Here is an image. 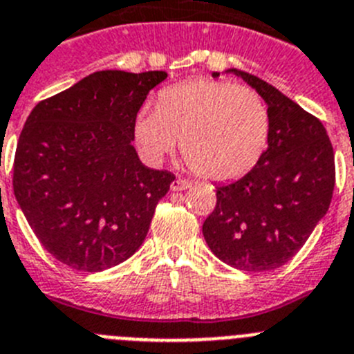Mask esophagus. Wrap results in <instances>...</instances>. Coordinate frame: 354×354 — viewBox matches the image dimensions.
Masks as SVG:
<instances>
[{
  "mask_svg": "<svg viewBox=\"0 0 354 354\" xmlns=\"http://www.w3.org/2000/svg\"><path fill=\"white\" fill-rule=\"evenodd\" d=\"M192 187V183H190L189 180H183V178H176V180L171 183V190H174V192H180V190H187Z\"/></svg>",
  "mask_w": 354,
  "mask_h": 354,
  "instance_id": "1",
  "label": "esophagus"
}]
</instances>
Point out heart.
<instances>
[{"label":"heart","mask_w":354,"mask_h":354,"mask_svg":"<svg viewBox=\"0 0 354 354\" xmlns=\"http://www.w3.org/2000/svg\"><path fill=\"white\" fill-rule=\"evenodd\" d=\"M270 133L268 109L256 91L221 81H189L158 93L142 109L133 136L148 157L160 158L181 141L185 162L199 176L224 181L250 171Z\"/></svg>","instance_id":"1"}]
</instances>
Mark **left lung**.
<instances>
[{
	"label": "left lung",
	"instance_id": "left-lung-1",
	"mask_svg": "<svg viewBox=\"0 0 354 354\" xmlns=\"http://www.w3.org/2000/svg\"><path fill=\"white\" fill-rule=\"evenodd\" d=\"M231 72L268 104V148L245 176L216 187L203 234L212 252L232 268L270 272L298 254L330 208L333 146L314 114L263 79Z\"/></svg>",
	"mask_w": 354,
	"mask_h": 354
}]
</instances>
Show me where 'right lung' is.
<instances>
[{
    "label": "right lung",
    "instance_id": "1",
    "mask_svg": "<svg viewBox=\"0 0 354 354\" xmlns=\"http://www.w3.org/2000/svg\"><path fill=\"white\" fill-rule=\"evenodd\" d=\"M165 72L104 70L38 102L19 136L14 194L38 241L59 263L102 272L148 234L174 174L133 149L139 109Z\"/></svg>",
    "mask_w": 354,
    "mask_h": 354
}]
</instances>
